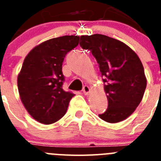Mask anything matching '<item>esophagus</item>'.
<instances>
[{
	"label": "esophagus",
	"mask_w": 161,
	"mask_h": 161,
	"mask_svg": "<svg viewBox=\"0 0 161 161\" xmlns=\"http://www.w3.org/2000/svg\"><path fill=\"white\" fill-rule=\"evenodd\" d=\"M82 92L85 95H88L89 92H90V87H89L87 85H85L83 87H82Z\"/></svg>",
	"instance_id": "obj_1"
}]
</instances>
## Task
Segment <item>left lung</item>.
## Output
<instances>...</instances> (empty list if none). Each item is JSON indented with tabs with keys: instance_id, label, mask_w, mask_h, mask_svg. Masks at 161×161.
<instances>
[{
	"instance_id": "1",
	"label": "left lung",
	"mask_w": 161,
	"mask_h": 161,
	"mask_svg": "<svg viewBox=\"0 0 161 161\" xmlns=\"http://www.w3.org/2000/svg\"><path fill=\"white\" fill-rule=\"evenodd\" d=\"M80 41L97 61L104 82L108 108L99 117L109 123L126 119L140 104L147 86L139 57L129 46L104 35L82 36Z\"/></svg>"
}]
</instances>
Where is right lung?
<instances>
[{
	"label": "right lung",
	"mask_w": 161,
	"mask_h": 161,
	"mask_svg": "<svg viewBox=\"0 0 161 161\" xmlns=\"http://www.w3.org/2000/svg\"><path fill=\"white\" fill-rule=\"evenodd\" d=\"M79 36H64L35 47L25 58L18 76L22 104L35 120L45 125L60 120L75 96L62 88L65 55L78 46Z\"/></svg>",
	"instance_id": "add662e5"
}]
</instances>
